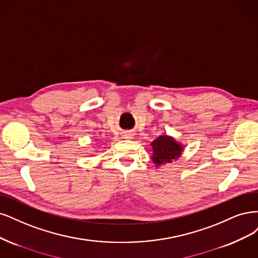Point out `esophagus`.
Returning <instances> with one entry per match:
<instances>
[{
	"mask_svg": "<svg viewBox=\"0 0 258 258\" xmlns=\"http://www.w3.org/2000/svg\"><path fill=\"white\" fill-rule=\"evenodd\" d=\"M124 138H127V139H131V138H133V133H131V132H127V133H124Z\"/></svg>",
	"mask_w": 258,
	"mask_h": 258,
	"instance_id": "34e87169",
	"label": "esophagus"
}]
</instances>
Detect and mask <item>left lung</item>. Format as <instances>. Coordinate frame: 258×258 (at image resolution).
I'll use <instances>...</instances> for the list:
<instances>
[{
	"mask_svg": "<svg viewBox=\"0 0 258 258\" xmlns=\"http://www.w3.org/2000/svg\"><path fill=\"white\" fill-rule=\"evenodd\" d=\"M151 159L155 167L176 162L184 151V146L172 136L167 134L160 135L151 143Z\"/></svg>",
	"mask_w": 258,
	"mask_h": 258,
	"instance_id": "obj_1",
	"label": "left lung"
}]
</instances>
